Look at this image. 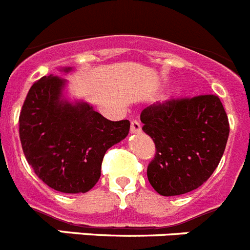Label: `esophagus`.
Masks as SVG:
<instances>
[{"label":"esophagus","mask_w":250,"mask_h":250,"mask_svg":"<svg viewBox=\"0 0 250 250\" xmlns=\"http://www.w3.org/2000/svg\"><path fill=\"white\" fill-rule=\"evenodd\" d=\"M142 130V125L138 121H132L130 122V132L132 133H139Z\"/></svg>","instance_id":"obj_1"}]
</instances>
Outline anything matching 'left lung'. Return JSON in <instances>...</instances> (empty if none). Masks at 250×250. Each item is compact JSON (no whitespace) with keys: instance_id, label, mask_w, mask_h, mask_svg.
Returning <instances> with one entry per match:
<instances>
[{"instance_id":"obj_1","label":"left lung","mask_w":250,"mask_h":250,"mask_svg":"<svg viewBox=\"0 0 250 250\" xmlns=\"http://www.w3.org/2000/svg\"><path fill=\"white\" fill-rule=\"evenodd\" d=\"M143 132L153 139L156 154L148 181L161 195L197 189L213 174L226 149L229 122L215 94L170 98L141 113Z\"/></svg>"}]
</instances>
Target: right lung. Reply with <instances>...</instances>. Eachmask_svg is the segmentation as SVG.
<instances>
[{"label": "right lung", "mask_w": 250, "mask_h": 250, "mask_svg": "<svg viewBox=\"0 0 250 250\" xmlns=\"http://www.w3.org/2000/svg\"><path fill=\"white\" fill-rule=\"evenodd\" d=\"M63 84L52 75L33 83L20 113V139L44 184L62 193H86L100 179L107 149L127 137L130 123L107 120L87 103L62 102Z\"/></svg>", "instance_id": "1"}]
</instances>
